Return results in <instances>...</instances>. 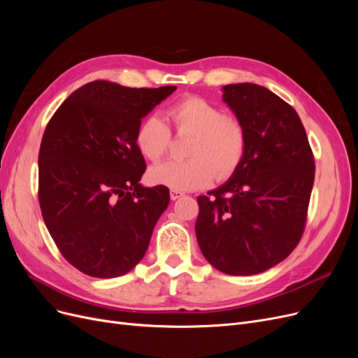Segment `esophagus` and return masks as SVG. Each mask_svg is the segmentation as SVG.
<instances>
[{"mask_svg": "<svg viewBox=\"0 0 358 358\" xmlns=\"http://www.w3.org/2000/svg\"><path fill=\"white\" fill-rule=\"evenodd\" d=\"M183 196H185V194H183L182 191H178V189H171L170 191V199L171 200H178V199H180Z\"/></svg>", "mask_w": 358, "mask_h": 358, "instance_id": "obj_1", "label": "esophagus"}]
</instances>
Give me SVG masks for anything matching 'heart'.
<instances>
[{
    "mask_svg": "<svg viewBox=\"0 0 358 358\" xmlns=\"http://www.w3.org/2000/svg\"><path fill=\"white\" fill-rule=\"evenodd\" d=\"M166 116L178 133H191L188 159H170L150 170V179L178 191L203 188L216 178H229L241 166L248 133L234 115L199 95H187L169 106ZM171 140L169 125L150 115L138 124L136 145L145 158L158 162Z\"/></svg>",
    "mask_w": 358,
    "mask_h": 358,
    "instance_id": "1",
    "label": "heart"
}]
</instances>
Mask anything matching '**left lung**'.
I'll return each instance as SVG.
<instances>
[{"mask_svg": "<svg viewBox=\"0 0 358 358\" xmlns=\"http://www.w3.org/2000/svg\"><path fill=\"white\" fill-rule=\"evenodd\" d=\"M222 90L246 128V152L229 182L197 199V242L220 272L257 275L299 245L315 159L297 112L280 96L255 83Z\"/></svg>", "mask_w": 358, "mask_h": 358, "instance_id": "1", "label": "left lung"}]
</instances>
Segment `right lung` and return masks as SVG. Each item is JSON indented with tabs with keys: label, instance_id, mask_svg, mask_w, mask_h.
<instances>
[{
	"label": "right lung",
	"instance_id": "add662e5",
	"mask_svg": "<svg viewBox=\"0 0 358 358\" xmlns=\"http://www.w3.org/2000/svg\"><path fill=\"white\" fill-rule=\"evenodd\" d=\"M175 90L90 82L48 122L38 152L40 209L62 257L85 275L122 276L146 254L170 192L138 183L146 162L136 131Z\"/></svg>",
	"mask_w": 358,
	"mask_h": 358
}]
</instances>
